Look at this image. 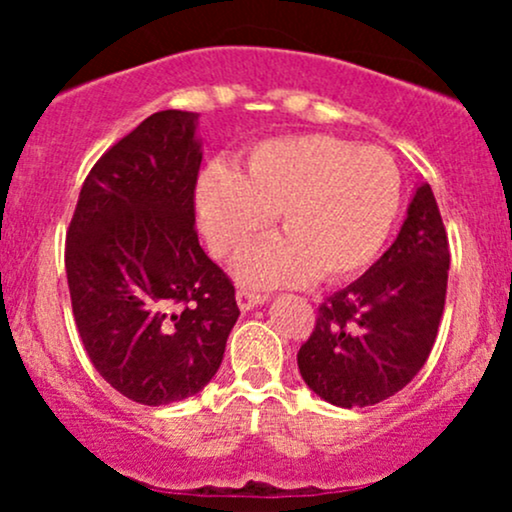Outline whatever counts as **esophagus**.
I'll list each match as a JSON object with an SVG mask.
<instances>
[{
  "label": "esophagus",
  "instance_id": "esophagus-1",
  "mask_svg": "<svg viewBox=\"0 0 512 512\" xmlns=\"http://www.w3.org/2000/svg\"><path fill=\"white\" fill-rule=\"evenodd\" d=\"M236 301L240 305V310H250V308H255V305L264 303V296H262V293L250 291V289H238Z\"/></svg>",
  "mask_w": 512,
  "mask_h": 512
}]
</instances>
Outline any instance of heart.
<instances>
[{"label": "heart", "mask_w": 512, "mask_h": 512, "mask_svg": "<svg viewBox=\"0 0 512 512\" xmlns=\"http://www.w3.org/2000/svg\"><path fill=\"white\" fill-rule=\"evenodd\" d=\"M402 204V175L378 146L330 134H291L255 144L236 170L214 163L197 185L211 252L238 257L279 214L281 233L252 250L238 272L260 286L342 281L380 255Z\"/></svg>", "instance_id": "obj_1"}]
</instances>
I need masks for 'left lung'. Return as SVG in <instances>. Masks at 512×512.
Masks as SVG:
<instances>
[{"label": "left lung", "mask_w": 512, "mask_h": 512, "mask_svg": "<svg viewBox=\"0 0 512 512\" xmlns=\"http://www.w3.org/2000/svg\"><path fill=\"white\" fill-rule=\"evenodd\" d=\"M448 269V231L431 185H421L385 255L317 308L298 351L305 385L346 409L402 390L436 344Z\"/></svg>", "instance_id": "left-lung-1"}]
</instances>
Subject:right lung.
I'll use <instances>...</instances> for the list:
<instances>
[{
	"mask_svg": "<svg viewBox=\"0 0 512 512\" xmlns=\"http://www.w3.org/2000/svg\"><path fill=\"white\" fill-rule=\"evenodd\" d=\"M197 115L161 110L86 175L67 231L69 296L91 363L146 407L197 395L219 370L240 310L199 248Z\"/></svg>",
	"mask_w": 512,
	"mask_h": 512,
	"instance_id": "right-lung-1",
	"label": "right lung"
}]
</instances>
